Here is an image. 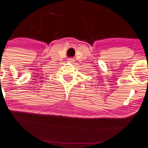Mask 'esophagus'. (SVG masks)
Masks as SVG:
<instances>
[{"mask_svg": "<svg viewBox=\"0 0 148 148\" xmlns=\"http://www.w3.org/2000/svg\"><path fill=\"white\" fill-rule=\"evenodd\" d=\"M75 61V60H74V58H69L68 59V62H74Z\"/></svg>", "mask_w": 148, "mask_h": 148, "instance_id": "esophagus-1", "label": "esophagus"}]
</instances>
